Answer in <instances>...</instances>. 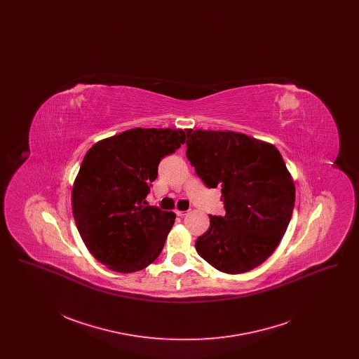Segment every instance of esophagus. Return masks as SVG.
<instances>
[{"label": "esophagus", "mask_w": 359, "mask_h": 359, "mask_svg": "<svg viewBox=\"0 0 359 359\" xmlns=\"http://www.w3.org/2000/svg\"><path fill=\"white\" fill-rule=\"evenodd\" d=\"M175 212H176V215H177V217H184V215H186V211H180V210H176Z\"/></svg>", "instance_id": "1"}]
</instances>
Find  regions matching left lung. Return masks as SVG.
<instances>
[{
	"instance_id": "1",
	"label": "left lung",
	"mask_w": 359,
	"mask_h": 359,
	"mask_svg": "<svg viewBox=\"0 0 359 359\" xmlns=\"http://www.w3.org/2000/svg\"><path fill=\"white\" fill-rule=\"evenodd\" d=\"M186 156L208 188H221L224 215L195 242L198 255L224 273L249 272L284 237L294 184L273 145L234 132L187 129Z\"/></svg>"
}]
</instances>
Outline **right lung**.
Returning a JSON list of instances; mask_svg holds the SVG:
<instances>
[{
	"mask_svg": "<svg viewBox=\"0 0 359 359\" xmlns=\"http://www.w3.org/2000/svg\"><path fill=\"white\" fill-rule=\"evenodd\" d=\"M186 141L182 129H130L94 144L72 187V214L90 253L132 273L160 256L176 215L145 202L160 161Z\"/></svg>",
	"mask_w": 359,
	"mask_h": 359,
	"instance_id": "right-lung-1",
	"label": "right lung"
}]
</instances>
